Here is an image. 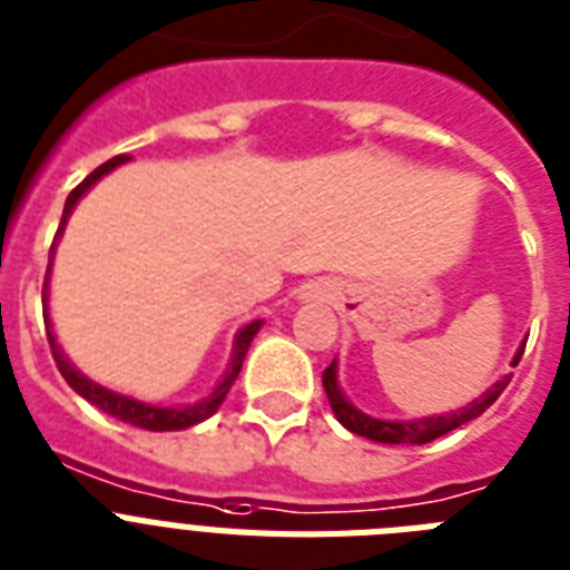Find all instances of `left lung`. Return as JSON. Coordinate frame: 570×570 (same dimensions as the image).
<instances>
[{
  "label": "left lung",
  "mask_w": 570,
  "mask_h": 570,
  "mask_svg": "<svg viewBox=\"0 0 570 570\" xmlns=\"http://www.w3.org/2000/svg\"><path fill=\"white\" fill-rule=\"evenodd\" d=\"M521 353H524V347L515 353L513 365H519ZM322 382H324V391H327L330 409H333V414H336L338 423H342L347 432L362 434V438L376 440V443H417L420 446V443H432V440L443 438V434H449L452 429H458V425L475 420L478 414H484V411L490 409L495 400H499L501 391L510 385V376H504V380L495 382V385H492L484 396H478L470 409L452 411V414H443V417L411 420V423H389V420H374V417H367V414H362V411L353 409V405L344 400L342 391H338V385H336V362H333L330 367H324Z\"/></svg>",
  "instance_id": "left-lung-1"
}]
</instances>
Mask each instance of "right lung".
<instances>
[{
  "instance_id": "add662e5",
  "label": "right lung",
  "mask_w": 570,
  "mask_h": 570,
  "mask_svg": "<svg viewBox=\"0 0 570 570\" xmlns=\"http://www.w3.org/2000/svg\"><path fill=\"white\" fill-rule=\"evenodd\" d=\"M130 156H115V159L104 161V165L98 167V170H92V174L86 176L83 181H80L78 188L71 190L69 199H66V208H63V219H60V228H57L55 240L60 237V232H63L66 219H69L71 208H75V203H78L80 196L86 194V190L92 188L95 181L100 179L104 174H109L112 167H118L121 161H127ZM51 252H55V246H51ZM46 286H49V275H46ZM46 286H42V307H46ZM261 330V322H252L246 324V327L237 333V342H234V358H232V367H228L226 380L219 382L217 389H214L212 396H205L203 403L196 405H188V409H159V405H147V403H138V400H130V396H121L115 394V391H107L100 389V385H95L92 380H86L83 374H78L75 367L69 365V358L63 356V351L57 347L55 342V333H51V324H49V309H46V336H49V344H51V356H55L57 362V371L63 374V380L69 382L71 389L78 391L83 400H89L92 405H98L104 414H109V417L115 420H124V423L130 425H138V429H147V432H179V429H188V425H196L203 423V420H208L214 414V411L223 405V400H226V394L232 391L234 380H237V374H240L243 367V358H246V351L248 344H252V338H255V333Z\"/></svg>"
}]
</instances>
